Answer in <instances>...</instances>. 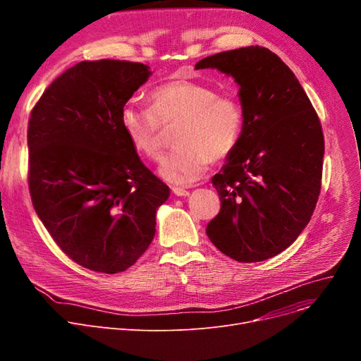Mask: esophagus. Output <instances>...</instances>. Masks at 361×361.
I'll return each mask as SVG.
<instances>
[{
    "instance_id": "1",
    "label": "esophagus",
    "mask_w": 361,
    "mask_h": 361,
    "mask_svg": "<svg viewBox=\"0 0 361 361\" xmlns=\"http://www.w3.org/2000/svg\"><path fill=\"white\" fill-rule=\"evenodd\" d=\"M173 193L176 196H180V197H185V196L190 195V192L185 190V188H183V187H173Z\"/></svg>"
}]
</instances>
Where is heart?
I'll return each mask as SVG.
<instances>
[{
    "label": "heart",
    "instance_id": "heart-1",
    "mask_svg": "<svg viewBox=\"0 0 361 361\" xmlns=\"http://www.w3.org/2000/svg\"><path fill=\"white\" fill-rule=\"evenodd\" d=\"M180 123L177 147L161 165V176L176 184L199 180L211 161L228 157L244 127V108L234 94H218L190 79H173L149 93V108L127 102L120 124L131 146L145 158L158 162L165 150L162 127Z\"/></svg>",
    "mask_w": 361,
    "mask_h": 361
}]
</instances>
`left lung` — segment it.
Segmentation results:
<instances>
[{
    "instance_id": "obj_1",
    "label": "left lung",
    "mask_w": 361,
    "mask_h": 361,
    "mask_svg": "<svg viewBox=\"0 0 361 361\" xmlns=\"http://www.w3.org/2000/svg\"><path fill=\"white\" fill-rule=\"evenodd\" d=\"M240 85L244 127L212 184L219 214L206 234L224 255L252 263L286 250L316 207L325 140L320 120L294 73L276 54L245 47L206 56Z\"/></svg>"
}]
</instances>
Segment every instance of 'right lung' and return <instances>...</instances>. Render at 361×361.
I'll return each mask as SVG.
<instances>
[{"instance_id":"right-lung-1","label":"right lung","mask_w":361,"mask_h":361,"mask_svg":"<svg viewBox=\"0 0 361 361\" xmlns=\"http://www.w3.org/2000/svg\"><path fill=\"white\" fill-rule=\"evenodd\" d=\"M149 75L140 63L82 61L59 75L30 112L35 211L56 245L94 272L117 274L136 263L169 196L120 124L121 106Z\"/></svg>"}]
</instances>
